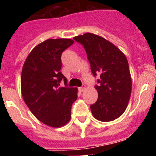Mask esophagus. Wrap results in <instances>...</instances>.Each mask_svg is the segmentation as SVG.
<instances>
[{
	"label": "esophagus",
	"mask_w": 156,
	"mask_h": 156,
	"mask_svg": "<svg viewBox=\"0 0 156 156\" xmlns=\"http://www.w3.org/2000/svg\"><path fill=\"white\" fill-rule=\"evenodd\" d=\"M78 89H79V91L83 92V90H85V89H86V87H85V86H82V87H80L78 88Z\"/></svg>",
	"instance_id": "34e87169"
}]
</instances>
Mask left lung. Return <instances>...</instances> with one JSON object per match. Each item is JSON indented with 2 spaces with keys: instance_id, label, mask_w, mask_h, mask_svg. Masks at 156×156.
<instances>
[{
  "instance_id": "1",
  "label": "left lung",
  "mask_w": 156,
  "mask_h": 156,
  "mask_svg": "<svg viewBox=\"0 0 156 156\" xmlns=\"http://www.w3.org/2000/svg\"><path fill=\"white\" fill-rule=\"evenodd\" d=\"M73 39L84 48L93 75L100 74L99 84L94 87L98 98L90 105L92 115L102 122L115 120L125 112L131 94V76L126 56L100 36L87 33Z\"/></svg>"
}]
</instances>
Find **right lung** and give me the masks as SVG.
Wrapping results in <instances>:
<instances>
[{
  "instance_id": "obj_1",
  "label": "right lung",
  "mask_w": 156,
  "mask_h": 156,
  "mask_svg": "<svg viewBox=\"0 0 156 156\" xmlns=\"http://www.w3.org/2000/svg\"><path fill=\"white\" fill-rule=\"evenodd\" d=\"M74 41L48 39L31 51L23 65L21 91L34 116L52 127H61L70 120L71 107L77 98V88L68 87L61 73V56ZM62 80L65 87H59Z\"/></svg>"
}]
</instances>
